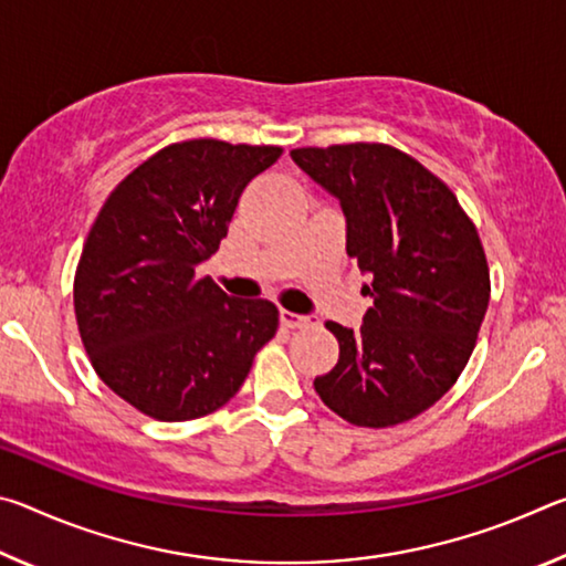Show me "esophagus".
I'll list each match as a JSON object with an SVG mask.
<instances>
[{
	"instance_id": "34e87169",
	"label": "esophagus",
	"mask_w": 566,
	"mask_h": 566,
	"mask_svg": "<svg viewBox=\"0 0 566 566\" xmlns=\"http://www.w3.org/2000/svg\"><path fill=\"white\" fill-rule=\"evenodd\" d=\"M280 322H282V327H286V329H304V327H310V317H302V314H294V312H290V310H282L280 312Z\"/></svg>"
}]
</instances>
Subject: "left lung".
Here are the masks:
<instances>
[{
	"mask_svg": "<svg viewBox=\"0 0 566 566\" xmlns=\"http://www.w3.org/2000/svg\"><path fill=\"white\" fill-rule=\"evenodd\" d=\"M292 159L339 199L347 254L375 300L357 332L327 322L339 361L314 389L349 424L415 419L462 375L490 304L476 227L442 179L389 145L302 147Z\"/></svg>",
	"mask_w": 566,
	"mask_h": 566,
	"instance_id": "obj_1",
	"label": "left lung"
}]
</instances>
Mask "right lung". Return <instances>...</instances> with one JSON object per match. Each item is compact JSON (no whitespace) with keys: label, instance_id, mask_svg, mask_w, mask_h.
<instances>
[{"label":"right lung","instance_id":"add662e5","mask_svg":"<svg viewBox=\"0 0 566 566\" xmlns=\"http://www.w3.org/2000/svg\"><path fill=\"white\" fill-rule=\"evenodd\" d=\"M280 157L270 145L177 142L129 171L94 219L74 274L76 327L99 379L142 415H212L276 334L272 302L227 296L197 264Z\"/></svg>","mask_w":566,"mask_h":566}]
</instances>
